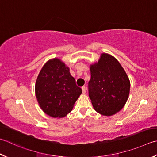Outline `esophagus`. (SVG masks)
Returning a JSON list of instances; mask_svg holds the SVG:
<instances>
[{
  "mask_svg": "<svg viewBox=\"0 0 157 157\" xmlns=\"http://www.w3.org/2000/svg\"><path fill=\"white\" fill-rule=\"evenodd\" d=\"M82 93H86V88L85 86L82 87Z\"/></svg>",
  "mask_w": 157,
  "mask_h": 157,
  "instance_id": "1",
  "label": "esophagus"
}]
</instances>
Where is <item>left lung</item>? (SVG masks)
<instances>
[{"mask_svg":"<svg viewBox=\"0 0 157 157\" xmlns=\"http://www.w3.org/2000/svg\"><path fill=\"white\" fill-rule=\"evenodd\" d=\"M89 97L95 111L112 116L127 101L130 81L121 64L112 55L103 53L99 61L90 67Z\"/></svg>","mask_w":157,"mask_h":157,"instance_id":"1","label":"left lung"}]
</instances>
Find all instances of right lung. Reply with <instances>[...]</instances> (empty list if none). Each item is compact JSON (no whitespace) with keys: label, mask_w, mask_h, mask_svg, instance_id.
I'll list each match as a JSON object with an SVG mask.
<instances>
[{"label":"right lung","mask_w":157,"mask_h":157,"mask_svg":"<svg viewBox=\"0 0 157 157\" xmlns=\"http://www.w3.org/2000/svg\"><path fill=\"white\" fill-rule=\"evenodd\" d=\"M69 68L58 58L48 60L40 71L35 84L39 105L46 114L63 118L71 111L82 94Z\"/></svg>","instance_id":"obj_1"}]
</instances>
